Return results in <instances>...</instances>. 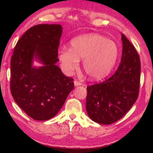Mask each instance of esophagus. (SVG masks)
I'll list each match as a JSON object with an SVG mask.
<instances>
[{
  "label": "esophagus",
  "mask_w": 153,
  "mask_h": 153,
  "mask_svg": "<svg viewBox=\"0 0 153 153\" xmlns=\"http://www.w3.org/2000/svg\"><path fill=\"white\" fill-rule=\"evenodd\" d=\"M74 83L75 86H77V85H81V84H82V83H81V82H80V81H76V80H75V81H74Z\"/></svg>",
  "instance_id": "1"
}]
</instances>
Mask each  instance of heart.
<instances>
[{
	"instance_id": "b5f03b06",
	"label": "heart",
	"mask_w": 153,
	"mask_h": 153,
	"mask_svg": "<svg viewBox=\"0 0 153 153\" xmlns=\"http://www.w3.org/2000/svg\"><path fill=\"white\" fill-rule=\"evenodd\" d=\"M118 56L116 44L97 34H88L75 37L70 42V49L62 48L58 53L62 69L71 74L78 68L79 60L92 79H102L109 74Z\"/></svg>"
}]
</instances>
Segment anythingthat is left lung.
Returning <instances> with one entry per match:
<instances>
[{"label": "left lung", "instance_id": "obj_1", "mask_svg": "<svg viewBox=\"0 0 153 153\" xmlns=\"http://www.w3.org/2000/svg\"><path fill=\"white\" fill-rule=\"evenodd\" d=\"M122 42V57L116 72L106 80L87 87L86 111L100 124L110 125L122 118L139 96V55L124 34Z\"/></svg>", "mask_w": 153, "mask_h": 153}]
</instances>
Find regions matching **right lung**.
I'll return each mask as SVG.
<instances>
[{
    "instance_id": "right-lung-1",
    "label": "right lung",
    "mask_w": 153,
    "mask_h": 153,
    "mask_svg": "<svg viewBox=\"0 0 153 153\" xmlns=\"http://www.w3.org/2000/svg\"><path fill=\"white\" fill-rule=\"evenodd\" d=\"M62 27L38 24L27 30L14 47L10 61V91L30 118L47 120L58 114L74 87L72 77L56 65ZM45 66H31L34 56Z\"/></svg>"
}]
</instances>
